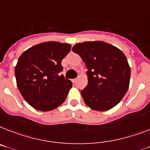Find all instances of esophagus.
Here are the masks:
<instances>
[{"instance_id":"obj_1","label":"esophagus","mask_w":150,"mask_h":150,"mask_svg":"<svg viewBox=\"0 0 150 150\" xmlns=\"http://www.w3.org/2000/svg\"><path fill=\"white\" fill-rule=\"evenodd\" d=\"M72 82L73 83H76V79H73Z\"/></svg>"}]
</instances>
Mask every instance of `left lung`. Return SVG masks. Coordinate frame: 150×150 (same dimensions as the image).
<instances>
[{"mask_svg": "<svg viewBox=\"0 0 150 150\" xmlns=\"http://www.w3.org/2000/svg\"><path fill=\"white\" fill-rule=\"evenodd\" d=\"M72 50L80 56L88 69V84L81 90L86 106L97 111L117 106L127 93L130 80V67L125 54L103 41L78 43Z\"/></svg>", "mask_w": 150, "mask_h": 150, "instance_id": "8db88e82", "label": "left lung"}]
</instances>
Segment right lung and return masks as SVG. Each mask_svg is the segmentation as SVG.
<instances>
[{"label": "right lung", "instance_id": "add662e5", "mask_svg": "<svg viewBox=\"0 0 150 150\" xmlns=\"http://www.w3.org/2000/svg\"><path fill=\"white\" fill-rule=\"evenodd\" d=\"M70 49L67 43L44 42L25 50L17 60L14 70L17 88L36 110H53L66 100L73 84L60 73L62 60Z\"/></svg>", "mask_w": 150, "mask_h": 150}]
</instances>
